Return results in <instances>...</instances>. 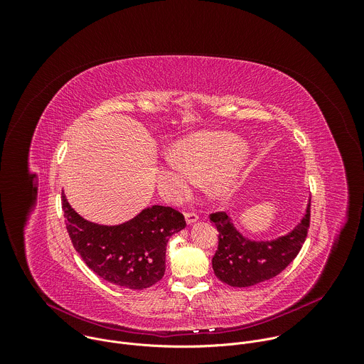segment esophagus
Instances as JSON below:
<instances>
[{"instance_id": "34e87169", "label": "esophagus", "mask_w": 364, "mask_h": 364, "mask_svg": "<svg viewBox=\"0 0 364 364\" xmlns=\"http://www.w3.org/2000/svg\"><path fill=\"white\" fill-rule=\"evenodd\" d=\"M198 220V215L196 213V212H187L186 213V222L188 223V225H191V223H194V222H197Z\"/></svg>"}]
</instances>
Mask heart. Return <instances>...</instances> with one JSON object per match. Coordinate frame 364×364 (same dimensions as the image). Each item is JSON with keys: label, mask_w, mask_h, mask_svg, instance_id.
<instances>
[{"label": "heart", "mask_w": 364, "mask_h": 364, "mask_svg": "<svg viewBox=\"0 0 364 364\" xmlns=\"http://www.w3.org/2000/svg\"><path fill=\"white\" fill-rule=\"evenodd\" d=\"M242 144L223 132H205L177 144V152L163 155L159 183L168 197H181L197 178L207 177L205 188L213 198L225 200L236 188Z\"/></svg>", "instance_id": "1"}]
</instances>
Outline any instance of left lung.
Instances as JSON below:
<instances>
[{
	"label": "left lung",
	"instance_id": "left-lung-1",
	"mask_svg": "<svg viewBox=\"0 0 364 364\" xmlns=\"http://www.w3.org/2000/svg\"><path fill=\"white\" fill-rule=\"evenodd\" d=\"M311 200L302 220L288 235L255 242L243 237L226 212H215L210 220L219 230V246L212 259L216 277L230 287H252L281 274L299 253L309 229Z\"/></svg>",
	"mask_w": 364,
	"mask_h": 364
}]
</instances>
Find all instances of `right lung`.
<instances>
[{
    "label": "right lung",
    "mask_w": 364,
    "mask_h": 364,
    "mask_svg": "<svg viewBox=\"0 0 364 364\" xmlns=\"http://www.w3.org/2000/svg\"><path fill=\"white\" fill-rule=\"evenodd\" d=\"M62 207L68 233L83 262L102 279L128 289H145L164 277L167 242L186 228L183 213L166 205L148 207L118 226L85 220L63 193Z\"/></svg>",
    "instance_id": "1"
}]
</instances>
